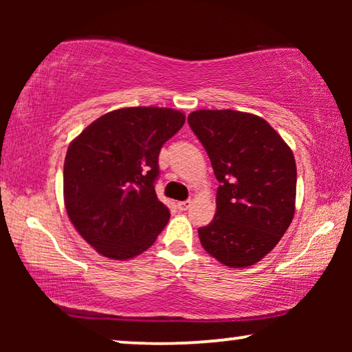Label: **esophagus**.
I'll use <instances>...</instances> for the list:
<instances>
[{"instance_id": "obj_1", "label": "esophagus", "mask_w": 352, "mask_h": 352, "mask_svg": "<svg viewBox=\"0 0 352 352\" xmlns=\"http://www.w3.org/2000/svg\"><path fill=\"white\" fill-rule=\"evenodd\" d=\"M190 204L192 201L190 200H184V201H179V204H177V208H179L181 211H186L187 208H189L190 206Z\"/></svg>"}]
</instances>
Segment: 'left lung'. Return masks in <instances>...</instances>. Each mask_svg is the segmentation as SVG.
Segmentation results:
<instances>
[{
    "mask_svg": "<svg viewBox=\"0 0 352 352\" xmlns=\"http://www.w3.org/2000/svg\"><path fill=\"white\" fill-rule=\"evenodd\" d=\"M187 122L219 181L214 219L199 229L201 247L224 266H252L276 247L295 214L292 148L252 113L197 110Z\"/></svg>",
    "mask_w": 352,
    "mask_h": 352,
    "instance_id": "1",
    "label": "left lung"
}]
</instances>
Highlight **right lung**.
<instances>
[{
    "label": "right lung",
    "instance_id": "right-lung-1",
    "mask_svg": "<svg viewBox=\"0 0 352 352\" xmlns=\"http://www.w3.org/2000/svg\"><path fill=\"white\" fill-rule=\"evenodd\" d=\"M184 122V113L173 109H118L91 123L67 148V214L105 258L138 256L166 226L170 210L155 194L158 153Z\"/></svg>",
    "mask_w": 352,
    "mask_h": 352
}]
</instances>
